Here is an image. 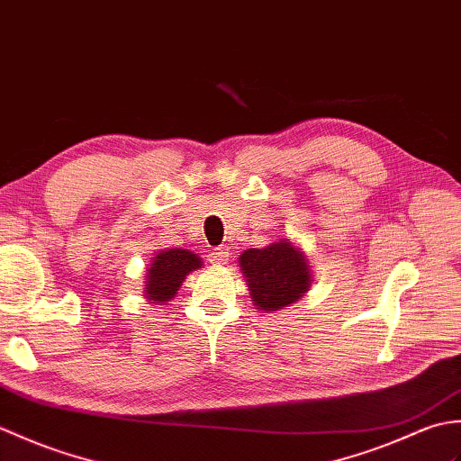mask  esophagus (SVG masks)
Instances as JSON below:
<instances>
[{"mask_svg":"<svg viewBox=\"0 0 461 461\" xmlns=\"http://www.w3.org/2000/svg\"><path fill=\"white\" fill-rule=\"evenodd\" d=\"M209 262L211 264H219V266H222V264H227L229 262V252H227V249H214L211 254H209Z\"/></svg>","mask_w":461,"mask_h":461,"instance_id":"esophagus-1","label":"esophagus"}]
</instances>
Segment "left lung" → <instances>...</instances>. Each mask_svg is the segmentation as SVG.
Instances as JSON below:
<instances>
[{"instance_id":"obj_1","label":"left lung","mask_w":461,"mask_h":461,"mask_svg":"<svg viewBox=\"0 0 461 461\" xmlns=\"http://www.w3.org/2000/svg\"><path fill=\"white\" fill-rule=\"evenodd\" d=\"M239 262L254 305L266 313L288 308L312 285L308 258L288 239L244 250Z\"/></svg>"}]
</instances>
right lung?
I'll return each mask as SVG.
<instances>
[{"label": "right lung", "instance_id": "1", "mask_svg": "<svg viewBox=\"0 0 461 461\" xmlns=\"http://www.w3.org/2000/svg\"><path fill=\"white\" fill-rule=\"evenodd\" d=\"M201 258L197 254L185 249H167L159 250L151 258V266L146 276V298L151 303L166 305L176 298L185 276L201 268Z\"/></svg>", "mask_w": 461, "mask_h": 461}]
</instances>
